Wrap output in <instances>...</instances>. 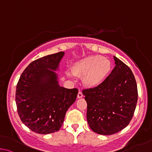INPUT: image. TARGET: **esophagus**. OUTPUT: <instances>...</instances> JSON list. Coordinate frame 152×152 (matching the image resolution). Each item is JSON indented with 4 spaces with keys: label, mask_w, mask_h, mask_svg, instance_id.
Wrapping results in <instances>:
<instances>
[{
    "label": "esophagus",
    "mask_w": 152,
    "mask_h": 152,
    "mask_svg": "<svg viewBox=\"0 0 152 152\" xmlns=\"http://www.w3.org/2000/svg\"><path fill=\"white\" fill-rule=\"evenodd\" d=\"M82 97H83V94H82V92L80 91V90H79L78 95H77V97L79 99V98H81Z\"/></svg>",
    "instance_id": "obj_1"
}]
</instances>
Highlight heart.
Instances as JSON below:
<instances>
[{"mask_svg": "<svg viewBox=\"0 0 152 152\" xmlns=\"http://www.w3.org/2000/svg\"><path fill=\"white\" fill-rule=\"evenodd\" d=\"M111 69V63L102 56H91L78 61L72 68L75 76L83 77L84 83L89 87H95L102 83ZM71 76L70 73H68Z\"/></svg>", "mask_w": 152, "mask_h": 152, "instance_id": "heart-1", "label": "heart"}]
</instances>
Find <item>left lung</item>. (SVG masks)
Listing matches in <instances>:
<instances>
[{"label":"left lung","instance_id":"left-lung-1","mask_svg":"<svg viewBox=\"0 0 152 152\" xmlns=\"http://www.w3.org/2000/svg\"><path fill=\"white\" fill-rule=\"evenodd\" d=\"M115 66L99 86L83 89L87 103V119L93 131L112 135L132 120L137 102V88L131 69L114 56Z\"/></svg>","mask_w":152,"mask_h":152}]
</instances>
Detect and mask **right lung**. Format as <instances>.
Here are the masks:
<instances>
[{
    "instance_id": "add662e5",
    "label": "right lung",
    "mask_w": 152,
    "mask_h": 152,
    "mask_svg": "<svg viewBox=\"0 0 152 152\" xmlns=\"http://www.w3.org/2000/svg\"><path fill=\"white\" fill-rule=\"evenodd\" d=\"M63 55L61 51L34 60L23 72L17 85L18 115L26 127L37 134L58 131L66 111L77 96V89L58 86L54 71Z\"/></svg>"
}]
</instances>
